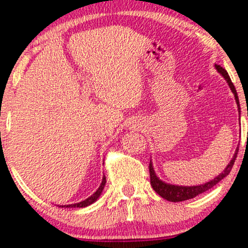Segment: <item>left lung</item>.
Here are the masks:
<instances>
[{"instance_id":"left-lung-1","label":"left lung","mask_w":248,"mask_h":248,"mask_svg":"<svg viewBox=\"0 0 248 248\" xmlns=\"http://www.w3.org/2000/svg\"><path fill=\"white\" fill-rule=\"evenodd\" d=\"M215 66H216L217 71H218V72L221 74L223 78H225L226 81H227V83L229 84L230 89H232L233 96H235L237 106H238V110H239V113H240L239 99H238V96H237L236 88H235V86H233V83L232 82V80H230L228 73H227V71L223 69V67L220 66V65H217V64H216ZM237 155H238V147H237L235 154H233L232 159V160H230L229 164L227 165V167L225 168V170H223L222 172H220V174L217 176L215 179H212V181L205 183V184L198 185V186H179V185L167 184V183L162 182L161 179H159L158 176L155 175L154 166H152L151 161H150V164H149V172H150L151 186H152V188H154L155 191L157 192L158 194L161 196V198H164L165 200H167V201L181 202V201H186V200L193 199V198H195L196 195L201 194V193H204V192L208 191V189L212 188L213 186L218 184V183L221 181V179L225 178L226 176H228L230 170H232V166H233V162H235V160H236Z\"/></svg>"}]
</instances>
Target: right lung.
<instances>
[{
    "instance_id": "1",
    "label": "right lung",
    "mask_w": 248,
    "mask_h": 248,
    "mask_svg": "<svg viewBox=\"0 0 248 248\" xmlns=\"http://www.w3.org/2000/svg\"><path fill=\"white\" fill-rule=\"evenodd\" d=\"M105 184H106V177H103V181H101V184L99 186V188L97 189L96 192L93 193V195L89 196L87 200H84V201H81L79 203H74V204H69V205H60L62 206V208H86V206L93 204V202H96L98 199H99V196L101 195V193H103V189L105 187Z\"/></svg>"
}]
</instances>
